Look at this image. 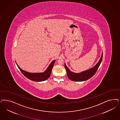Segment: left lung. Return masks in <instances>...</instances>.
<instances>
[{
  "label": "left lung",
  "instance_id": "left-lung-1",
  "mask_svg": "<svg viewBox=\"0 0 120 120\" xmlns=\"http://www.w3.org/2000/svg\"><path fill=\"white\" fill-rule=\"evenodd\" d=\"M103 57V53L102 52L101 55L98 62L97 63L95 66L90 69L87 70L79 73H75L71 71L68 67L66 66V64L65 63V67L66 70V73L68 78L71 81L75 82H83L87 80L92 78L98 69L100 64L102 61Z\"/></svg>",
  "mask_w": 120,
  "mask_h": 120
}]
</instances>
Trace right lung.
I'll list each match as a JSON object with an SVG mask.
<instances>
[{
	"instance_id": "obj_1",
	"label": "right lung",
	"mask_w": 120,
	"mask_h": 120,
	"mask_svg": "<svg viewBox=\"0 0 120 120\" xmlns=\"http://www.w3.org/2000/svg\"><path fill=\"white\" fill-rule=\"evenodd\" d=\"M55 61L56 60H55L51 62L50 65L46 69V70L44 72L42 73H30L26 72L25 70H22L17 64L16 62H15L16 63L17 66L20 70L22 73L26 77L33 81L40 82L42 81H44L50 77Z\"/></svg>"
}]
</instances>
